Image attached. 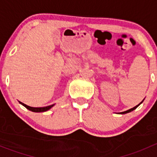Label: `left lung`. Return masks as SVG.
I'll list each match as a JSON object with an SVG mask.
<instances>
[{
	"label": "left lung",
	"mask_w": 157,
	"mask_h": 157,
	"mask_svg": "<svg viewBox=\"0 0 157 157\" xmlns=\"http://www.w3.org/2000/svg\"><path fill=\"white\" fill-rule=\"evenodd\" d=\"M144 101V100H143ZM143 101H142L141 102H140V104H139V105H136V106H134V108H132V109H128V110H127V111H125V112H121V114H126V113H128V112H131V111H133V110H134V109H137V107H138V105H140V104L142 103V102H143Z\"/></svg>",
	"instance_id": "obj_1"
}]
</instances>
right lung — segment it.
Segmentation results:
<instances>
[{"instance_id": "right-lung-1", "label": "right lung", "mask_w": 157, "mask_h": 157, "mask_svg": "<svg viewBox=\"0 0 157 157\" xmlns=\"http://www.w3.org/2000/svg\"><path fill=\"white\" fill-rule=\"evenodd\" d=\"M20 102L23 105V106L26 107V109H29V110H30V111H32V112H45V111H48V109H50L54 105H48V106H46V107H39V108H35V107L29 106V105H26V104L23 103V102Z\"/></svg>"}]
</instances>
